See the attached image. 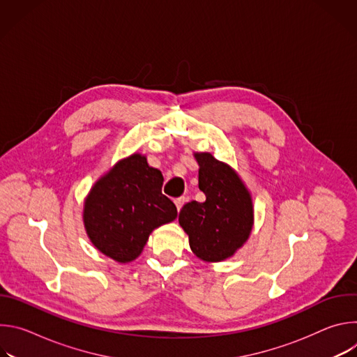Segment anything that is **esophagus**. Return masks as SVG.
Here are the masks:
<instances>
[{
  "mask_svg": "<svg viewBox=\"0 0 357 357\" xmlns=\"http://www.w3.org/2000/svg\"><path fill=\"white\" fill-rule=\"evenodd\" d=\"M183 203H185V197H176V199H175V206H176V209H178V211H181V209H182Z\"/></svg>",
  "mask_w": 357,
  "mask_h": 357,
  "instance_id": "obj_1",
  "label": "esophagus"
}]
</instances>
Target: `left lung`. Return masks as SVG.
Returning <instances> with one entry per match:
<instances>
[{"instance_id":"obj_1","label":"left lung","mask_w":357,"mask_h":357,"mask_svg":"<svg viewBox=\"0 0 357 357\" xmlns=\"http://www.w3.org/2000/svg\"><path fill=\"white\" fill-rule=\"evenodd\" d=\"M199 189L205 202L192 200L181 209L179 225L189 236L196 257L206 263L223 261L247 241L254 220L251 195L227 164L209 152H196Z\"/></svg>"}]
</instances>
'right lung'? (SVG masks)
Returning a JSON list of instances; mask_svg holds the SVG:
<instances>
[{
    "instance_id": "add662e5",
    "label": "right lung",
    "mask_w": 357,
    "mask_h": 357,
    "mask_svg": "<svg viewBox=\"0 0 357 357\" xmlns=\"http://www.w3.org/2000/svg\"><path fill=\"white\" fill-rule=\"evenodd\" d=\"M164 176L141 154L119 161L91 188L83 222L94 247L117 263L135 260L151 231L176 219L174 202L162 195Z\"/></svg>"
}]
</instances>
